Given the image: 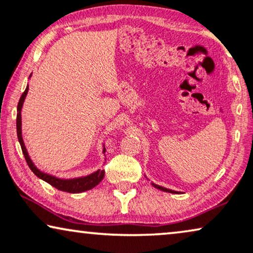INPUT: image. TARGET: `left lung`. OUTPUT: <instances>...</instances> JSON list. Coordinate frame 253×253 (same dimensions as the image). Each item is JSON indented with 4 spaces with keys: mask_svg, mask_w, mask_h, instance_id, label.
<instances>
[{
    "mask_svg": "<svg viewBox=\"0 0 253 253\" xmlns=\"http://www.w3.org/2000/svg\"><path fill=\"white\" fill-rule=\"evenodd\" d=\"M152 185L154 186V188H157L159 190H162V191L165 192H170V193H177V191H174V190H170V189H167V188H164V186L161 185H158V184H154V183H152Z\"/></svg>",
    "mask_w": 253,
    "mask_h": 253,
    "instance_id": "obj_1",
    "label": "left lung"
}]
</instances>
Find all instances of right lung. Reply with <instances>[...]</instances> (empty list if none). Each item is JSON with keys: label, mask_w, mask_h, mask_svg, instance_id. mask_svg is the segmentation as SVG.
Listing matches in <instances>:
<instances>
[{"label": "right lung", "mask_w": 253, "mask_h": 253, "mask_svg": "<svg viewBox=\"0 0 253 253\" xmlns=\"http://www.w3.org/2000/svg\"><path fill=\"white\" fill-rule=\"evenodd\" d=\"M30 75V78H31ZM27 92H29V85L26 86L25 91L20 96L18 106H17V136H18V140L20 144V147H22L23 154L25 157V160L29 165L31 170L34 172V175H37L38 177L42 181L47 182L48 184H50L54 188H56L60 191L69 192V193H81L84 191H87V190H91L99 184L100 182L102 181L103 176H105V170L103 169H98V170L92 172V174L82 176V177H76V178H58L56 176L47 174V172L41 171L39 168L37 167L36 165L33 164L32 159L30 158L29 152L26 150L25 144H24L23 140V134H22V108L24 105V101H25V98L27 95Z\"/></svg>", "instance_id": "right-lung-1"}]
</instances>
